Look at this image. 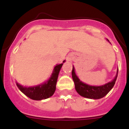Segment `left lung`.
I'll use <instances>...</instances> for the list:
<instances>
[{
  "label": "left lung",
  "instance_id": "obj_1",
  "mask_svg": "<svg viewBox=\"0 0 129 129\" xmlns=\"http://www.w3.org/2000/svg\"><path fill=\"white\" fill-rule=\"evenodd\" d=\"M118 72V69H117L115 78L113 80L101 86H91L81 81L80 79L77 77V76L76 75L74 67H73L72 70V77L75 83L76 91L80 95L89 99H100L105 96L114 87L117 79Z\"/></svg>",
  "mask_w": 129,
  "mask_h": 129
}]
</instances>
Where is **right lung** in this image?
I'll use <instances>...</instances> for the list:
<instances>
[{
  "label": "right lung",
  "mask_w": 129,
  "mask_h": 129,
  "mask_svg": "<svg viewBox=\"0 0 129 129\" xmlns=\"http://www.w3.org/2000/svg\"><path fill=\"white\" fill-rule=\"evenodd\" d=\"M64 62L65 60H64L63 63ZM63 63L56 64V66H55L50 78L43 84L29 87L22 86L19 83H17V85L21 91L30 99L34 100H41L48 98L52 96L55 91L58 74Z\"/></svg>",
  "instance_id": "1"
}]
</instances>
